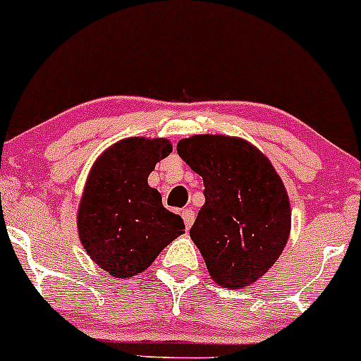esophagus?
I'll list each match as a JSON object with an SVG mask.
<instances>
[{"instance_id": "1", "label": "esophagus", "mask_w": 361, "mask_h": 361, "mask_svg": "<svg viewBox=\"0 0 361 361\" xmlns=\"http://www.w3.org/2000/svg\"><path fill=\"white\" fill-rule=\"evenodd\" d=\"M182 220H184V225H185V228H191V225L194 224V212L192 209H184V212H182Z\"/></svg>"}]
</instances>
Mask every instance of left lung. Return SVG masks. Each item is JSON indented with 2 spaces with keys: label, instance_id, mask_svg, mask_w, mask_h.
Returning <instances> with one entry per match:
<instances>
[{
  "label": "left lung",
  "instance_id": "1",
  "mask_svg": "<svg viewBox=\"0 0 361 361\" xmlns=\"http://www.w3.org/2000/svg\"><path fill=\"white\" fill-rule=\"evenodd\" d=\"M177 153L204 184V204L189 235L209 276L225 288H247L288 242L291 208L281 177L261 149L237 136L184 137Z\"/></svg>",
  "mask_w": 361,
  "mask_h": 361
}]
</instances>
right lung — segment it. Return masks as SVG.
<instances>
[{
    "instance_id": "1",
    "label": "right lung",
    "mask_w": 361,
    "mask_h": 361,
    "mask_svg": "<svg viewBox=\"0 0 361 361\" xmlns=\"http://www.w3.org/2000/svg\"><path fill=\"white\" fill-rule=\"evenodd\" d=\"M172 153L165 137H126L92 165L80 200L76 226L85 252L114 278H131L185 232L179 214L161 204L148 185L155 165Z\"/></svg>"
}]
</instances>
